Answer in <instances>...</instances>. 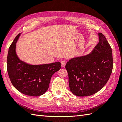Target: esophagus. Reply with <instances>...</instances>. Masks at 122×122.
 <instances>
[{"label":"esophagus","instance_id":"obj_1","mask_svg":"<svg viewBox=\"0 0 122 122\" xmlns=\"http://www.w3.org/2000/svg\"><path fill=\"white\" fill-rule=\"evenodd\" d=\"M61 66L62 67V68H63V67L65 66H66V62L64 61H61Z\"/></svg>","mask_w":122,"mask_h":122}]
</instances>
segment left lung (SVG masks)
Returning <instances> with one entry per match:
<instances>
[{
  "mask_svg": "<svg viewBox=\"0 0 122 122\" xmlns=\"http://www.w3.org/2000/svg\"><path fill=\"white\" fill-rule=\"evenodd\" d=\"M98 36L99 42L91 53L71 59L66 64L70 90L76 96L87 97L99 91L112 72V48L102 33Z\"/></svg>",
  "mask_w": 122,
  "mask_h": 122,
  "instance_id": "left-lung-1",
  "label": "left lung"
}]
</instances>
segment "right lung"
Segmentation results:
<instances>
[{
  "label": "right lung",
  "mask_w": 122,
  "mask_h": 122,
  "mask_svg": "<svg viewBox=\"0 0 122 122\" xmlns=\"http://www.w3.org/2000/svg\"><path fill=\"white\" fill-rule=\"evenodd\" d=\"M20 35V33L15 37L9 48L7 59L8 73L11 83L20 92L38 97L47 91L51 76L61 69V63L30 65L20 60L15 53V43Z\"/></svg>",
  "instance_id": "obj_1"
}]
</instances>
